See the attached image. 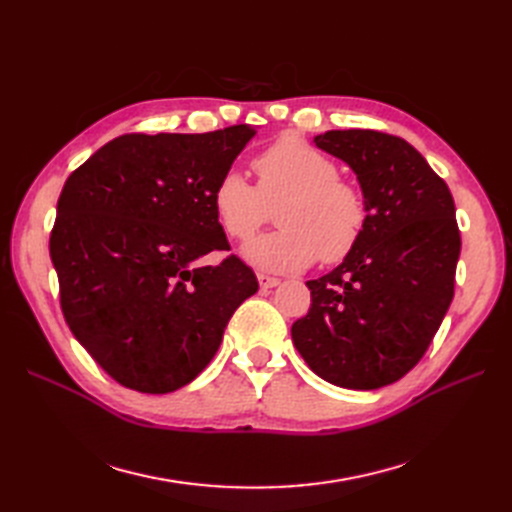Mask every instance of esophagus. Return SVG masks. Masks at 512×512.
I'll return each instance as SVG.
<instances>
[{"instance_id": "34e87169", "label": "esophagus", "mask_w": 512, "mask_h": 512, "mask_svg": "<svg viewBox=\"0 0 512 512\" xmlns=\"http://www.w3.org/2000/svg\"><path fill=\"white\" fill-rule=\"evenodd\" d=\"M258 284L262 290H267V288H275L277 284H280V280L273 275H267V273H258Z\"/></svg>"}]
</instances>
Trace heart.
Masks as SVG:
<instances>
[{"label": "heart", "instance_id": "obj_1", "mask_svg": "<svg viewBox=\"0 0 512 512\" xmlns=\"http://www.w3.org/2000/svg\"><path fill=\"white\" fill-rule=\"evenodd\" d=\"M256 185L226 170L213 188V209L226 235L250 241L277 211L280 230L254 241L245 256L260 269L292 271L337 265L359 247L369 224L361 183L339 175L327 153L299 138H280L252 160Z\"/></svg>", "mask_w": 512, "mask_h": 512}]
</instances>
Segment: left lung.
<instances>
[{
  "mask_svg": "<svg viewBox=\"0 0 512 512\" xmlns=\"http://www.w3.org/2000/svg\"><path fill=\"white\" fill-rule=\"evenodd\" d=\"M316 145L350 164L369 224L342 265L307 282L312 305L292 324V342L322 380L380 389L423 359L451 307L461 252L455 203L404 138L331 130Z\"/></svg>",
  "mask_w": 512,
  "mask_h": 512,
  "instance_id": "1",
  "label": "left lung"
}]
</instances>
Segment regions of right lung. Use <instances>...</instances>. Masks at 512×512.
Returning a JSON list of instances; mask_svg holds the SVG:
<instances>
[{
    "label": "right lung",
    "mask_w": 512,
    "mask_h": 512,
    "mask_svg": "<svg viewBox=\"0 0 512 512\" xmlns=\"http://www.w3.org/2000/svg\"><path fill=\"white\" fill-rule=\"evenodd\" d=\"M256 134H123L66 179L49 252L72 335L108 376L138 393L192 382L235 309L258 290L230 254L213 188Z\"/></svg>",
    "instance_id": "obj_1"
}]
</instances>
